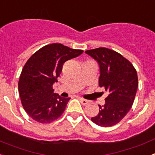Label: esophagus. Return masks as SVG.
I'll use <instances>...</instances> for the list:
<instances>
[{"mask_svg":"<svg viewBox=\"0 0 155 155\" xmlns=\"http://www.w3.org/2000/svg\"><path fill=\"white\" fill-rule=\"evenodd\" d=\"M80 101H81V103L83 104V105H87V104L89 103V101H88V100H87V99H84V98H80Z\"/></svg>","mask_w":155,"mask_h":155,"instance_id":"esophagus-1","label":"esophagus"}]
</instances>
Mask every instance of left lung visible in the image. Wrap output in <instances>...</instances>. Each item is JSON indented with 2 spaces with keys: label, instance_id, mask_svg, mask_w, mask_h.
<instances>
[{
  "label": "left lung",
  "instance_id": "left-lung-1",
  "mask_svg": "<svg viewBox=\"0 0 155 155\" xmlns=\"http://www.w3.org/2000/svg\"><path fill=\"white\" fill-rule=\"evenodd\" d=\"M98 62L100 68L98 84L109 92L105 105L99 106V113L91 120L103 127L120 123L134 103L138 87L136 69L121 54L110 49L99 47L86 50Z\"/></svg>",
  "mask_w": 155,
  "mask_h": 155
}]
</instances>
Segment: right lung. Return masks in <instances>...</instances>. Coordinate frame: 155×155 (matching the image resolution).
Segmentation results:
<instances>
[{
    "label": "right lung",
    "instance_id": "add662e5",
    "mask_svg": "<svg viewBox=\"0 0 155 155\" xmlns=\"http://www.w3.org/2000/svg\"><path fill=\"white\" fill-rule=\"evenodd\" d=\"M81 50L61 43L46 45L28 59L18 81V92L27 114L40 124H50L64 113L71 98H63L53 89V83L67 61L78 57Z\"/></svg>",
    "mask_w": 155,
    "mask_h": 155
}]
</instances>
